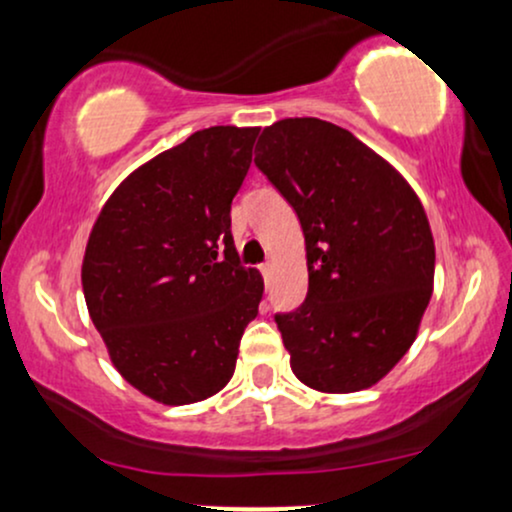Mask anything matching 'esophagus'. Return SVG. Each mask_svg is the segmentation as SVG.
Instances as JSON below:
<instances>
[{"label": "esophagus", "mask_w": 512, "mask_h": 512, "mask_svg": "<svg viewBox=\"0 0 512 512\" xmlns=\"http://www.w3.org/2000/svg\"><path fill=\"white\" fill-rule=\"evenodd\" d=\"M260 272H262V276H264V281H267V284H269V279H272V264H262V267H260Z\"/></svg>", "instance_id": "1"}]
</instances>
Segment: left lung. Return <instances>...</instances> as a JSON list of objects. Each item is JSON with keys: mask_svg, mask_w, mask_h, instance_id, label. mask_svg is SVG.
Listing matches in <instances>:
<instances>
[{"mask_svg": "<svg viewBox=\"0 0 512 512\" xmlns=\"http://www.w3.org/2000/svg\"><path fill=\"white\" fill-rule=\"evenodd\" d=\"M255 151L305 238L308 298L276 315L291 370L327 395L368 390L407 354L431 301L424 204L390 161L317 117L264 127Z\"/></svg>", "mask_w": 512, "mask_h": 512, "instance_id": "obj_1", "label": "left lung"}]
</instances>
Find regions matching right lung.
Wrapping results in <instances>:
<instances>
[{
  "instance_id": "1",
  "label": "right lung",
  "mask_w": 512,
  "mask_h": 512,
  "mask_svg": "<svg viewBox=\"0 0 512 512\" xmlns=\"http://www.w3.org/2000/svg\"><path fill=\"white\" fill-rule=\"evenodd\" d=\"M260 127L219 125L127 175L88 236L81 286L117 373L180 407L233 378L262 274L238 262L231 202Z\"/></svg>"
}]
</instances>
